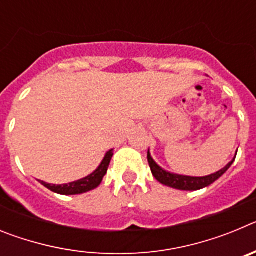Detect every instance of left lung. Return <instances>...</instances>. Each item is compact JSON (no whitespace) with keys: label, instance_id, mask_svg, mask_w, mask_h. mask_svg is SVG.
Segmentation results:
<instances>
[{"label":"left lung","instance_id":"8db88e82","mask_svg":"<svg viewBox=\"0 0 256 256\" xmlns=\"http://www.w3.org/2000/svg\"><path fill=\"white\" fill-rule=\"evenodd\" d=\"M234 159H236V156H234L232 162H228L224 168L220 169V170L216 172V173H212L210 174V176H205V177H190V176H180V174H174L170 173V172L164 170L162 166H159V165L154 162V159L150 155V151H148V164H150L151 173H152V176L155 177V180H159L162 184H165V186L172 187V188L182 190V191H198V190L210 186L212 183L216 182L218 178H220L222 176L230 169V165L234 164Z\"/></svg>","mask_w":256,"mask_h":256}]
</instances>
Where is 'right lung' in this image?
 <instances>
[{
	"instance_id": "1",
	"label": "right lung",
	"mask_w": 256,
	"mask_h": 256,
	"mask_svg": "<svg viewBox=\"0 0 256 256\" xmlns=\"http://www.w3.org/2000/svg\"><path fill=\"white\" fill-rule=\"evenodd\" d=\"M112 155H114L112 150L106 152L104 160L94 173L82 178V180H76V182H70L66 183V184H51V183L44 182V180H40V184H44V187L51 190L52 192H56V194H60V195H79V194H84V192L91 191V190H94L96 187L100 186V183L102 182V178L105 177L106 172H108V164H110Z\"/></svg>"
}]
</instances>
